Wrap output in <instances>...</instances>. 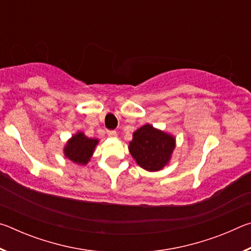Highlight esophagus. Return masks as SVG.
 <instances>
[{
    "mask_svg": "<svg viewBox=\"0 0 251 251\" xmlns=\"http://www.w3.org/2000/svg\"><path fill=\"white\" fill-rule=\"evenodd\" d=\"M107 135L109 136V137H117V133L115 130H107Z\"/></svg>",
    "mask_w": 251,
    "mask_h": 251,
    "instance_id": "34e87169",
    "label": "esophagus"
}]
</instances>
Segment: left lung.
I'll use <instances>...</instances> for the list:
<instances>
[{"label": "left lung", "instance_id": "left-lung-1", "mask_svg": "<svg viewBox=\"0 0 251 251\" xmlns=\"http://www.w3.org/2000/svg\"><path fill=\"white\" fill-rule=\"evenodd\" d=\"M175 146L174 136L146 124L133 134L128 150L142 168L158 172L169 163Z\"/></svg>", "mask_w": 251, "mask_h": 251}]
</instances>
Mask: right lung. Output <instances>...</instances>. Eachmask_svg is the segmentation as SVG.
I'll use <instances>...</instances> for the list:
<instances>
[{"mask_svg": "<svg viewBox=\"0 0 251 251\" xmlns=\"http://www.w3.org/2000/svg\"><path fill=\"white\" fill-rule=\"evenodd\" d=\"M97 144L99 139L88 138L82 131H78L67 141L64 147V155L75 164L86 165L93 156Z\"/></svg>", "mask_w": 251, "mask_h": 251, "instance_id": "right-lung-1", "label": "right lung"}]
</instances>
